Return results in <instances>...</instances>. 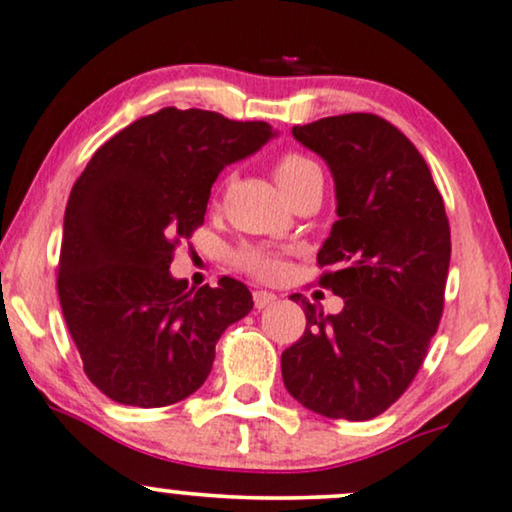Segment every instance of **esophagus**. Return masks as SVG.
Masks as SVG:
<instances>
[{
	"instance_id": "34e87169",
	"label": "esophagus",
	"mask_w": 512,
	"mask_h": 512,
	"mask_svg": "<svg viewBox=\"0 0 512 512\" xmlns=\"http://www.w3.org/2000/svg\"><path fill=\"white\" fill-rule=\"evenodd\" d=\"M252 300H255V309H267L278 300V297L274 293H267V290H255Z\"/></svg>"
}]
</instances>
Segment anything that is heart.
I'll use <instances>...</instances> for the list:
<instances>
[{
	"label": "heart",
	"mask_w": 512,
	"mask_h": 512,
	"mask_svg": "<svg viewBox=\"0 0 512 512\" xmlns=\"http://www.w3.org/2000/svg\"><path fill=\"white\" fill-rule=\"evenodd\" d=\"M274 177L278 181V186H281V191L286 193L288 198H293L302 186H307L312 179L321 177V170L314 160L307 158V155L283 153L274 163ZM236 262L255 276L271 278L278 274V260L271 250L245 245V248L236 252Z\"/></svg>",
	"instance_id": "1"
}]
</instances>
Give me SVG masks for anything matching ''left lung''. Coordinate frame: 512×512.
Instances as JSON below:
<instances>
[{"instance_id": "obj_1", "label": "left lung", "mask_w": 512, "mask_h": 512, "mask_svg": "<svg viewBox=\"0 0 512 512\" xmlns=\"http://www.w3.org/2000/svg\"><path fill=\"white\" fill-rule=\"evenodd\" d=\"M331 167L338 222L316 255L319 286L345 300L323 314L300 293L307 328L281 354L286 390L326 418L371 420L423 366L444 309L451 229L430 167L397 127L347 113L293 127Z\"/></svg>"}]
</instances>
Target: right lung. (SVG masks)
<instances>
[{
    "label": "right lung",
    "instance_id": "add662e5",
    "mask_svg": "<svg viewBox=\"0 0 512 512\" xmlns=\"http://www.w3.org/2000/svg\"><path fill=\"white\" fill-rule=\"evenodd\" d=\"M274 137L267 122L212 111H163L122 129L70 191L58 300L87 378L118 404L155 409L205 383L215 345L252 309L236 278L189 290L174 248L203 224L226 165Z\"/></svg>",
    "mask_w": 512,
    "mask_h": 512
}]
</instances>
